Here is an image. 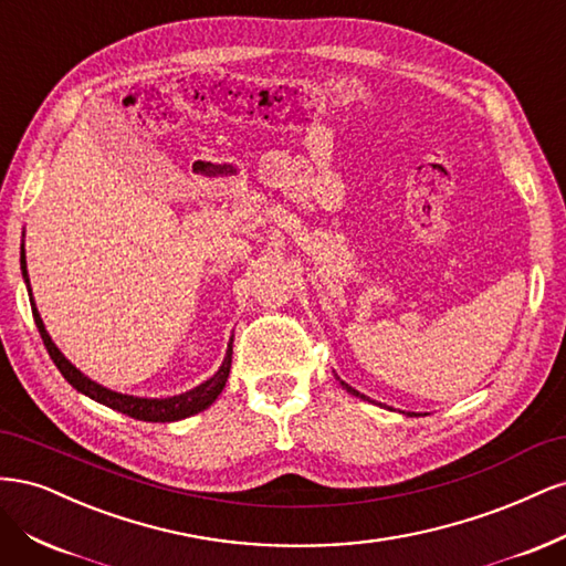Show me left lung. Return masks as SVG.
Masks as SVG:
<instances>
[{
	"label": "left lung",
	"instance_id": "1",
	"mask_svg": "<svg viewBox=\"0 0 566 566\" xmlns=\"http://www.w3.org/2000/svg\"><path fill=\"white\" fill-rule=\"evenodd\" d=\"M335 378H337V375H335ZM337 380H339V378H337ZM339 385L345 387L349 394H354V397H358V399H364V401H370V403H375L370 397H366V394H361V391H358V389H354V387H352V385H347L345 380H339ZM380 406H382V403H380ZM389 410H391V408H389ZM401 413H403V416H408V418H420V416H422V413H406V410H401Z\"/></svg>",
	"mask_w": 566,
	"mask_h": 566
}]
</instances>
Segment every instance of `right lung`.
Here are the masks:
<instances>
[{
	"label": "right lung",
	"mask_w": 566,
	"mask_h": 566,
	"mask_svg": "<svg viewBox=\"0 0 566 566\" xmlns=\"http://www.w3.org/2000/svg\"><path fill=\"white\" fill-rule=\"evenodd\" d=\"M25 235V231H23ZM21 273H23V281L28 287V297H30V306H32V316H35L38 323V331L42 335L44 347L51 356V361L56 364V368L61 370L63 378L71 382L80 394L84 397L94 399L96 403H104L117 413H125L129 418L136 420H144V422H175V420H184V418H191L200 410H205L208 406H212L217 401V397L221 394V389L227 387L229 380V370H231V354H233V335L229 339V347H227V356L224 361H221L219 370L208 378L205 382H200L198 387L175 394V397H163V399H153V397H134V394H123V391H113L104 385L94 382L92 378H87L80 368H75L67 358L63 356V352L54 345V339L46 333L44 328V321L38 312V304L35 297H32V287H30V279H28V264H25V241L21 243Z\"/></svg>",
	"instance_id": "right-lung-1"
}]
</instances>
